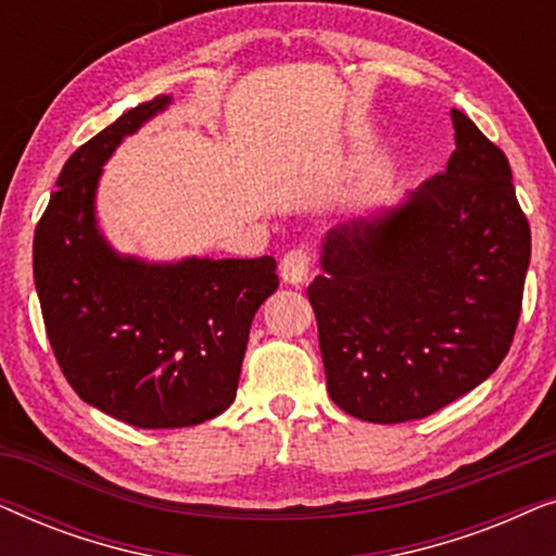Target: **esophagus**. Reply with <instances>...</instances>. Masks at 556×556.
<instances>
[{
  "label": "esophagus",
  "instance_id": "34e87169",
  "mask_svg": "<svg viewBox=\"0 0 556 556\" xmlns=\"http://www.w3.org/2000/svg\"><path fill=\"white\" fill-rule=\"evenodd\" d=\"M308 268H311V255L303 248H295L291 253H286L283 261H280V278H283V283L301 286L306 283Z\"/></svg>",
  "mask_w": 556,
  "mask_h": 556
}]
</instances>
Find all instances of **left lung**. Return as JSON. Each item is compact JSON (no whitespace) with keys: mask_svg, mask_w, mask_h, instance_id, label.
<instances>
[{"mask_svg":"<svg viewBox=\"0 0 556 556\" xmlns=\"http://www.w3.org/2000/svg\"><path fill=\"white\" fill-rule=\"evenodd\" d=\"M455 151L394 204L331 227L308 286L331 400L364 422L420 420L511 346L531 232L511 166L466 113Z\"/></svg>","mask_w":556,"mask_h":556,"instance_id":"left-lung-1","label":"left lung"}]
</instances>
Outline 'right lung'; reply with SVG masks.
Returning <instances> with one entry per match:
<instances>
[{"instance_id": "obj_1", "label": "right lung", "mask_w": 556, "mask_h": 556, "mask_svg": "<svg viewBox=\"0 0 556 556\" xmlns=\"http://www.w3.org/2000/svg\"><path fill=\"white\" fill-rule=\"evenodd\" d=\"M172 105L159 96L67 159L35 230L45 329L78 397L134 428H192L235 402L250 324L276 293V261L118 253L98 225L103 166Z\"/></svg>"}]
</instances>
